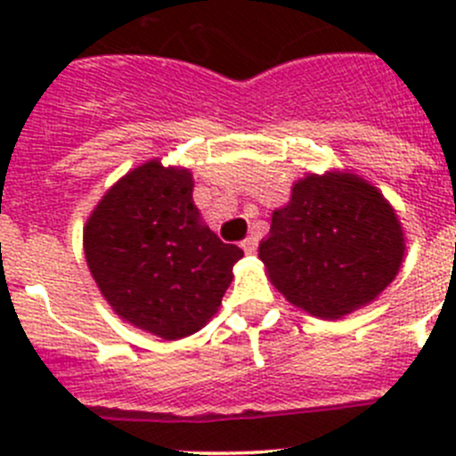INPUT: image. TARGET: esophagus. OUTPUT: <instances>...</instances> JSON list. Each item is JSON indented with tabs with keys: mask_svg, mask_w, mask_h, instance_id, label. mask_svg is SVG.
I'll use <instances>...</instances> for the list:
<instances>
[{
	"mask_svg": "<svg viewBox=\"0 0 456 456\" xmlns=\"http://www.w3.org/2000/svg\"><path fill=\"white\" fill-rule=\"evenodd\" d=\"M240 247L247 251V254H254L256 247H257V238L256 236H247L245 240L240 242Z\"/></svg>",
	"mask_w": 456,
	"mask_h": 456,
	"instance_id": "34e87169",
	"label": "esophagus"
}]
</instances>
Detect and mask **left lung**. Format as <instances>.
Wrapping results in <instances>:
<instances>
[{"label":"left lung","instance_id":"obj_1","mask_svg":"<svg viewBox=\"0 0 456 456\" xmlns=\"http://www.w3.org/2000/svg\"><path fill=\"white\" fill-rule=\"evenodd\" d=\"M402 257L403 233L393 207L355 174H311L296 183L260 242L275 289L324 320L375 300Z\"/></svg>","mask_w":456,"mask_h":456}]
</instances>
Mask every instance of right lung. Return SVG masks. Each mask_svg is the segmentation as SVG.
I'll list each match as a JSON object with an SVG mask.
<instances>
[{"label":"right lung","instance_id":"right-lung-1","mask_svg":"<svg viewBox=\"0 0 456 456\" xmlns=\"http://www.w3.org/2000/svg\"><path fill=\"white\" fill-rule=\"evenodd\" d=\"M191 191L187 169L150 160L103 196L84 232L87 266L110 306L163 339L209 322L242 257L200 224Z\"/></svg>","mask_w":456,"mask_h":456}]
</instances>
